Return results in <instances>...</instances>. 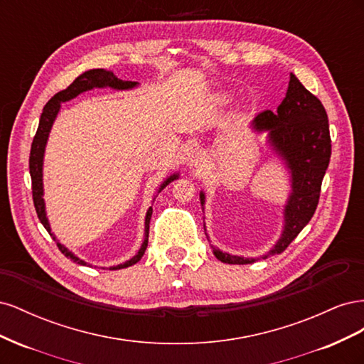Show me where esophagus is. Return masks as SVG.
<instances>
[{
	"instance_id": "obj_1",
	"label": "esophagus",
	"mask_w": 364,
	"mask_h": 364,
	"mask_svg": "<svg viewBox=\"0 0 364 364\" xmlns=\"http://www.w3.org/2000/svg\"><path fill=\"white\" fill-rule=\"evenodd\" d=\"M205 162V153L199 149H193L190 153H188V164L190 167H200V165Z\"/></svg>"
}]
</instances>
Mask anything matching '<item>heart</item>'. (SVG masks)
Here are the masks:
<instances>
[{
  "label": "heart",
  "mask_w": 364,
  "mask_h": 364,
  "mask_svg": "<svg viewBox=\"0 0 364 364\" xmlns=\"http://www.w3.org/2000/svg\"><path fill=\"white\" fill-rule=\"evenodd\" d=\"M217 100H218V102H226V100H228V97H226V95H218V97H217Z\"/></svg>",
  "instance_id": "1"
}]
</instances>
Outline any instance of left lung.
<instances>
[{
	"label": "left lung",
	"instance_id": "obj_1",
	"mask_svg": "<svg viewBox=\"0 0 364 364\" xmlns=\"http://www.w3.org/2000/svg\"><path fill=\"white\" fill-rule=\"evenodd\" d=\"M250 126L258 134L267 132L269 146L284 161L291 178V193L284 206V230L273 249L261 257L266 259L287 249L311 220L331 158V136L323 105L305 90L294 74H290L287 94L277 114L264 111ZM200 205L202 208L205 205L203 191H200ZM213 252L217 259L228 264H252L261 259L230 255L214 246Z\"/></svg>",
	"mask_w": 364,
	"mask_h": 364
}]
</instances>
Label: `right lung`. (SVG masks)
Returning <instances> with one entry per match:
<instances>
[{
  "instance_id": "1",
  "label": "right lung",
  "mask_w": 364,
  "mask_h": 364,
  "mask_svg": "<svg viewBox=\"0 0 364 364\" xmlns=\"http://www.w3.org/2000/svg\"><path fill=\"white\" fill-rule=\"evenodd\" d=\"M138 86V82H126V80H121L118 77L111 73V71H106L103 68H97V70H90V71H85L83 74H80L77 79L67 87V90H63L60 92H58L54 97L50 98V102L46 105L39 119V127L36 130V135L33 138L31 142V150H30V176H31V191H33V202H35V208H36V214L41 220V223L48 230V234L53 237V240L58 243L59 250L63 253L65 257L70 258L71 261L77 262V264H82V266H86L87 262H85L83 259H80L79 257H75L71 250H68L63 245H60L59 241L54 237V234L51 232V228L48 223V218H47V213H46V202H43V183H42V165H43V153H46V146H47V141H48V135H50V130L53 127L54 119H56L59 111H60V103L65 102H70L73 98H75L79 94L86 92V91H91L94 87H112V90L117 91H124V90H132V87ZM179 174L174 173L171 174L170 178L165 179L161 186L158 193H161V190H164L165 186H167L170 182H173L174 179H178ZM151 213L153 209L151 206L147 209V214H146V228H144V241H142V245L138 250V253L135 257H132L129 261L123 262V264H118V266L114 267H109L111 270H119V269H126L134 266L136 264L142 255H144V252L147 249L149 245V226H150V218H151Z\"/></svg>"
}]
</instances>
